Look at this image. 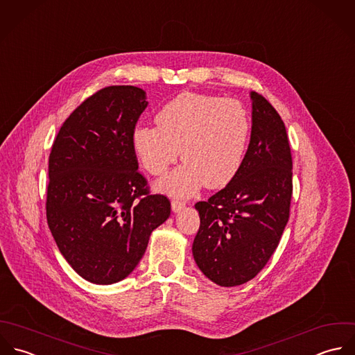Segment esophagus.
Wrapping results in <instances>:
<instances>
[{
  "label": "esophagus",
  "instance_id": "34e87169",
  "mask_svg": "<svg viewBox=\"0 0 355 355\" xmlns=\"http://www.w3.org/2000/svg\"><path fill=\"white\" fill-rule=\"evenodd\" d=\"M186 205L184 201H180V200H172V211L173 212H179L180 209H183Z\"/></svg>",
  "mask_w": 355,
  "mask_h": 355
}]
</instances>
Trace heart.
Masks as SVG:
<instances>
[{
  "label": "heart",
  "mask_w": 355,
  "mask_h": 355,
  "mask_svg": "<svg viewBox=\"0 0 355 355\" xmlns=\"http://www.w3.org/2000/svg\"><path fill=\"white\" fill-rule=\"evenodd\" d=\"M158 126L141 125L132 133V148L151 175H164L179 158L186 162L159 180L169 194L190 196L202 184L230 183L243 161L250 121L234 99L183 92L157 114Z\"/></svg>",
  "instance_id": "b5f03b06"
}]
</instances>
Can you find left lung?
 <instances>
[{
	"label": "left lung",
	"mask_w": 355,
	"mask_h": 355,
	"mask_svg": "<svg viewBox=\"0 0 355 355\" xmlns=\"http://www.w3.org/2000/svg\"><path fill=\"white\" fill-rule=\"evenodd\" d=\"M252 98L250 141L234 179L196 204L200 229L193 254L220 286L254 278L277 249L291 214L292 153L277 110L257 92Z\"/></svg>",
	"instance_id": "left-lung-1"
}]
</instances>
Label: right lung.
<instances>
[{
    "label": "right lung",
    "instance_id": "right-lung-1",
    "mask_svg": "<svg viewBox=\"0 0 355 355\" xmlns=\"http://www.w3.org/2000/svg\"><path fill=\"white\" fill-rule=\"evenodd\" d=\"M147 107L143 89L106 87L60 126L49 154L46 220L77 274L109 285L128 277L171 201L137 171L132 133Z\"/></svg>",
    "mask_w": 355,
    "mask_h": 355
}]
</instances>
